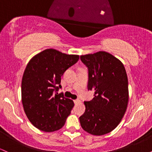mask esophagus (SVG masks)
I'll return each mask as SVG.
<instances>
[{
	"mask_svg": "<svg viewBox=\"0 0 152 152\" xmlns=\"http://www.w3.org/2000/svg\"><path fill=\"white\" fill-rule=\"evenodd\" d=\"M80 102H81V101H80L79 99H76V100H74L75 104H78V103H80Z\"/></svg>",
	"mask_w": 152,
	"mask_h": 152,
	"instance_id": "obj_1",
	"label": "esophagus"
}]
</instances>
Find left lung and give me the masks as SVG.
<instances>
[{"mask_svg":"<svg viewBox=\"0 0 152 152\" xmlns=\"http://www.w3.org/2000/svg\"><path fill=\"white\" fill-rule=\"evenodd\" d=\"M88 69V90L95 91L80 116L83 130L101 136L113 131L126 113L129 102L128 78L124 64L106 51L81 56Z\"/></svg>","mask_w":152,"mask_h":152,"instance_id":"left-lung-1","label":"left lung"}]
</instances>
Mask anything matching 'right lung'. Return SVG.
I'll return each mask as SVG.
<instances>
[{
  "instance_id": "1",
  "label": "right lung",
  "mask_w": 152,
  "mask_h": 152,
  "mask_svg": "<svg viewBox=\"0 0 152 152\" xmlns=\"http://www.w3.org/2000/svg\"><path fill=\"white\" fill-rule=\"evenodd\" d=\"M78 55L48 48L35 55L26 66L21 82V100L31 123L52 132L61 129L74 106L71 99L53 91L61 88L64 73L76 64Z\"/></svg>"
}]
</instances>
